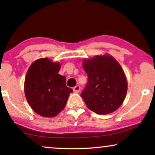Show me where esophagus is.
Returning a JSON list of instances; mask_svg holds the SVG:
<instances>
[{"label": "esophagus", "mask_w": 155, "mask_h": 155, "mask_svg": "<svg viewBox=\"0 0 155 155\" xmlns=\"http://www.w3.org/2000/svg\"><path fill=\"white\" fill-rule=\"evenodd\" d=\"M80 89H81V87H80V85H76L73 87V91L75 93H78L80 91Z\"/></svg>", "instance_id": "1"}]
</instances>
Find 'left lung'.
Masks as SVG:
<instances>
[{"label": "left lung", "instance_id": "left-lung-1", "mask_svg": "<svg viewBox=\"0 0 155 155\" xmlns=\"http://www.w3.org/2000/svg\"><path fill=\"white\" fill-rule=\"evenodd\" d=\"M88 80L81 92L87 107L104 115L114 112L124 102L127 92L124 72L113 57L97 56L83 61Z\"/></svg>", "mask_w": 155, "mask_h": 155}]
</instances>
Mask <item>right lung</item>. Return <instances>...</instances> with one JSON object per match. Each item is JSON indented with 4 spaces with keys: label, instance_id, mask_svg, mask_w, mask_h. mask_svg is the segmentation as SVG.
Here are the masks:
<instances>
[{
    "label": "right lung",
    "instance_id": "obj_1",
    "mask_svg": "<svg viewBox=\"0 0 155 155\" xmlns=\"http://www.w3.org/2000/svg\"><path fill=\"white\" fill-rule=\"evenodd\" d=\"M61 65L44 58L34 62L25 82V97L31 109L44 117H54L65 107L71 88L58 73Z\"/></svg>",
    "mask_w": 155,
    "mask_h": 155
}]
</instances>
